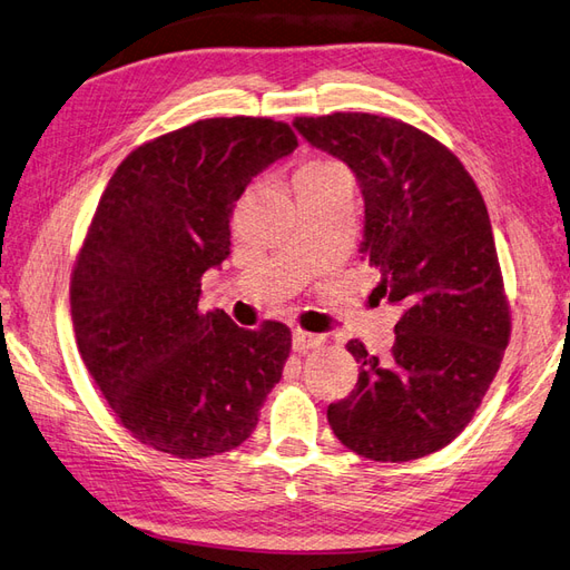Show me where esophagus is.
<instances>
[{"label": "esophagus", "instance_id": "obj_1", "mask_svg": "<svg viewBox=\"0 0 570 570\" xmlns=\"http://www.w3.org/2000/svg\"><path fill=\"white\" fill-rule=\"evenodd\" d=\"M323 345H325L323 335H313V333H306V330H294V350L308 352V350H317Z\"/></svg>", "mask_w": 570, "mask_h": 570}]
</instances>
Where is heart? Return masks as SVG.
I'll return each instance as SVG.
<instances>
[{
	"instance_id": "b5f03b06",
	"label": "heart",
	"mask_w": 570,
	"mask_h": 570,
	"mask_svg": "<svg viewBox=\"0 0 570 570\" xmlns=\"http://www.w3.org/2000/svg\"><path fill=\"white\" fill-rule=\"evenodd\" d=\"M340 167L337 163L333 160H325V157H311V160L303 163L298 169H296V177H308V175H321V171H327V169H335Z\"/></svg>"
}]
</instances>
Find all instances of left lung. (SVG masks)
<instances>
[{
	"mask_svg": "<svg viewBox=\"0 0 570 570\" xmlns=\"http://www.w3.org/2000/svg\"><path fill=\"white\" fill-rule=\"evenodd\" d=\"M294 128L356 175L360 253L381 274L376 294L403 306L389 360L347 342L360 381L327 407L330 428L366 459L428 456L469 425L510 342L483 196L446 145L399 118L340 111L298 116Z\"/></svg>",
	"mask_w": 570,
	"mask_h": 570,
	"instance_id": "left-lung-1",
	"label": "left lung"
}]
</instances>
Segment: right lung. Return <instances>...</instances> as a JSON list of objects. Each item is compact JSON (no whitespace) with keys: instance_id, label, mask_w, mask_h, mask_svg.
<instances>
[{"instance_id":"add662e5","label":"right lung","mask_w":570,"mask_h":570,"mask_svg":"<svg viewBox=\"0 0 570 570\" xmlns=\"http://www.w3.org/2000/svg\"><path fill=\"white\" fill-rule=\"evenodd\" d=\"M284 121L204 118L116 167L70 276L87 372L118 422L157 452L240 446L279 383L291 330L198 311L202 276L230 255V214L253 177L296 150Z\"/></svg>"}]
</instances>
